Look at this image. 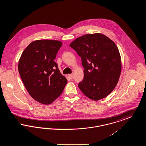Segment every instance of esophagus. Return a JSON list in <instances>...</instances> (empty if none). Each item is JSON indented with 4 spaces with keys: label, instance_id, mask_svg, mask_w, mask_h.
I'll return each mask as SVG.
<instances>
[{
    "label": "esophagus",
    "instance_id": "34e87169",
    "mask_svg": "<svg viewBox=\"0 0 146 146\" xmlns=\"http://www.w3.org/2000/svg\"><path fill=\"white\" fill-rule=\"evenodd\" d=\"M68 77L70 78V79H73V75H72V74H68Z\"/></svg>",
    "mask_w": 146,
    "mask_h": 146
}]
</instances>
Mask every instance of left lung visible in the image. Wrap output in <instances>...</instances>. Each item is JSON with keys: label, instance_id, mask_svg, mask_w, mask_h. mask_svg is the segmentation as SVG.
<instances>
[{"label": "left lung", "instance_id": "obj_1", "mask_svg": "<svg viewBox=\"0 0 146 146\" xmlns=\"http://www.w3.org/2000/svg\"><path fill=\"white\" fill-rule=\"evenodd\" d=\"M70 46L81 57L83 80L78 86L94 101L107 97L114 89L120 76L121 57L115 44L101 33L86 35L72 42Z\"/></svg>", "mask_w": 146, "mask_h": 146}]
</instances>
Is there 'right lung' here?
<instances>
[{
    "label": "right lung",
    "mask_w": 146,
    "mask_h": 146,
    "mask_svg": "<svg viewBox=\"0 0 146 146\" xmlns=\"http://www.w3.org/2000/svg\"><path fill=\"white\" fill-rule=\"evenodd\" d=\"M62 45L58 40H35L25 49L19 60L23 83L31 97L42 104L53 102L67 83L54 61Z\"/></svg>",
    "instance_id": "obj_1"
}]
</instances>
